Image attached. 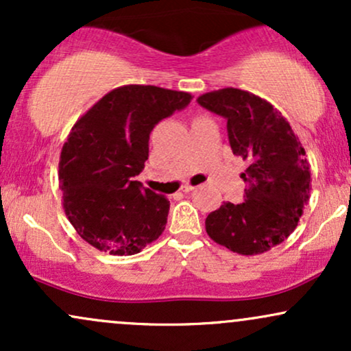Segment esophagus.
Segmentation results:
<instances>
[{
  "label": "esophagus",
  "mask_w": 351,
  "mask_h": 351,
  "mask_svg": "<svg viewBox=\"0 0 351 351\" xmlns=\"http://www.w3.org/2000/svg\"><path fill=\"white\" fill-rule=\"evenodd\" d=\"M196 186H193V184H183V186L180 188V191L181 193H189V191H193V189H195Z\"/></svg>",
  "instance_id": "1"
}]
</instances>
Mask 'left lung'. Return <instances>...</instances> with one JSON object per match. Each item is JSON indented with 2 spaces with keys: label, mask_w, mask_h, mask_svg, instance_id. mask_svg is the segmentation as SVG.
Masks as SVG:
<instances>
[{
  "label": "left lung",
  "mask_w": 351,
  "mask_h": 351,
  "mask_svg": "<svg viewBox=\"0 0 351 351\" xmlns=\"http://www.w3.org/2000/svg\"><path fill=\"white\" fill-rule=\"evenodd\" d=\"M198 104L228 120L232 153L247 162L239 204L223 203L206 217V232L229 251L256 256L284 243L310 199V165L291 123L271 102L241 88L199 95Z\"/></svg>",
  "instance_id": "obj_1"
}]
</instances>
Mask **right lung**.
<instances>
[{"instance_id":"obj_1","label":"right lung","mask_w":351,"mask_h":351,"mask_svg":"<svg viewBox=\"0 0 351 351\" xmlns=\"http://www.w3.org/2000/svg\"><path fill=\"white\" fill-rule=\"evenodd\" d=\"M191 99L130 84L108 92L74 123L60 152L59 188L64 213L86 243L132 256L162 236L170 201L134 176L148 160L153 127Z\"/></svg>"}]
</instances>
